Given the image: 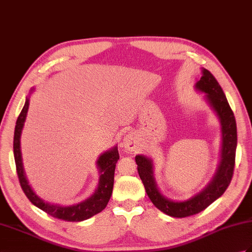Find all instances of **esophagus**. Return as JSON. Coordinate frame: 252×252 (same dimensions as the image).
Wrapping results in <instances>:
<instances>
[{
    "label": "esophagus",
    "mask_w": 252,
    "mask_h": 252,
    "mask_svg": "<svg viewBox=\"0 0 252 252\" xmlns=\"http://www.w3.org/2000/svg\"><path fill=\"white\" fill-rule=\"evenodd\" d=\"M122 144H124L125 148L127 151H135L137 149V145H138L137 135L135 133H128L127 135L125 136Z\"/></svg>",
    "instance_id": "34e87169"
}]
</instances>
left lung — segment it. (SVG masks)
<instances>
[{"mask_svg": "<svg viewBox=\"0 0 252 252\" xmlns=\"http://www.w3.org/2000/svg\"><path fill=\"white\" fill-rule=\"evenodd\" d=\"M195 89L205 93L206 101L218 116L221 125V160L217 172L210 183L201 192L188 200L172 201L163 195L158 189L154 177L153 160L143 155L135 157L138 175L150 201L162 213L174 218H185L198 214L219 198L231 183L235 165L237 146L236 121L223 90L214 75L206 68H202V77L195 84Z\"/></svg>", "mask_w": 252, "mask_h": 252, "instance_id": "1", "label": "left lung"}]
</instances>
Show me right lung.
Returning <instances> with one entry per match:
<instances>
[{"mask_svg":"<svg viewBox=\"0 0 252 252\" xmlns=\"http://www.w3.org/2000/svg\"><path fill=\"white\" fill-rule=\"evenodd\" d=\"M33 91V90H32ZM29 109V97L26 99V104L23 106L21 113L17 119L16 126H15V133H14V157H15V163H16V169L17 175H18L19 183L21 188L25 192L27 197L30 200V202L38 207L39 209L44 210L45 213L52 216V217L61 219L64 221H71V222H79L83 220H87L91 218L106 207L107 203L112 195L113 187H114V176H115V168L116 163L119 160V153L118 148L114 147L106 153L102 154L99 156L98 160L96 161L97 167L99 169V181L98 186L93 194L87 198L86 201L80 202L78 204L71 206H60L55 205V204H50L48 202H45L39 196L35 194V192L29 185L25 171H23L22 165V158H21V150H20V136L23 128V125L27 118Z\"/></svg>","mask_w":252,"mask_h":252,"instance_id":"obj_1","label":"right lung"}]
</instances>
